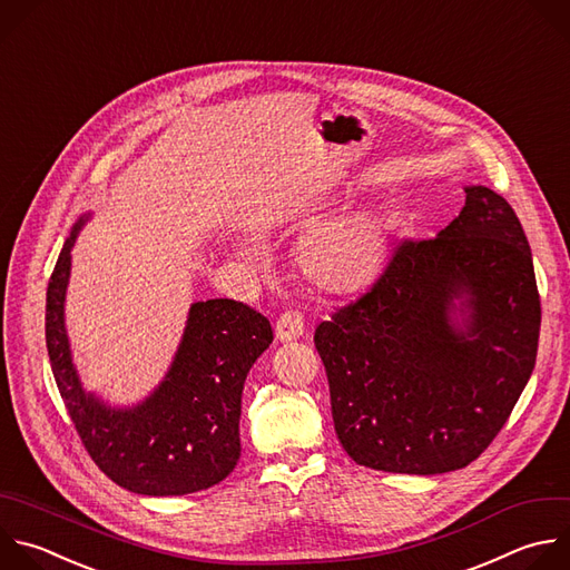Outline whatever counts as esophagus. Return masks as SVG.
<instances>
[{"mask_svg":"<svg viewBox=\"0 0 570 570\" xmlns=\"http://www.w3.org/2000/svg\"><path fill=\"white\" fill-rule=\"evenodd\" d=\"M304 335V317L297 311L284 313L275 324V340L277 342H293Z\"/></svg>","mask_w":570,"mask_h":570,"instance_id":"1","label":"esophagus"}]
</instances>
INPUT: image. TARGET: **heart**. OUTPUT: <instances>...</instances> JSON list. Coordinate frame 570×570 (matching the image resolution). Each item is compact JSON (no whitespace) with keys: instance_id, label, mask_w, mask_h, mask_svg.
<instances>
[{"instance_id":"heart-1","label":"heart","mask_w":570,"mask_h":570,"mask_svg":"<svg viewBox=\"0 0 570 570\" xmlns=\"http://www.w3.org/2000/svg\"><path fill=\"white\" fill-rule=\"evenodd\" d=\"M401 228V213L385 204H366L333 215L299 237L297 268L326 293H357L385 273Z\"/></svg>"}]
</instances>
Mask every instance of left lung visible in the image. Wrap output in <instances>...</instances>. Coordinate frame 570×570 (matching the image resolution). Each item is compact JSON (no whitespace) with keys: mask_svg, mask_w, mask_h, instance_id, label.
<instances>
[{"mask_svg":"<svg viewBox=\"0 0 570 570\" xmlns=\"http://www.w3.org/2000/svg\"><path fill=\"white\" fill-rule=\"evenodd\" d=\"M463 189L450 226L403 244L364 297L315 328L335 434L357 465H470L532 375L541 306L528 239L501 195Z\"/></svg>","mask_w":570,"mask_h":570,"instance_id":"8db88e82","label":"left lung"}]
</instances>
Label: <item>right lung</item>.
I'll return each mask as SVG.
<instances>
[{
  "label": "right lung",
  "instance_id": "right-lung-1",
  "mask_svg": "<svg viewBox=\"0 0 570 570\" xmlns=\"http://www.w3.org/2000/svg\"><path fill=\"white\" fill-rule=\"evenodd\" d=\"M91 217L73 224L47 288V348L60 396L87 452L120 488L147 497L208 490L242 456V392L273 342L271 322L235 299L189 304L163 381L134 405L109 403L82 383L65 313L71 250Z\"/></svg>",
  "mask_w": 570,
  "mask_h": 570
}]
</instances>
